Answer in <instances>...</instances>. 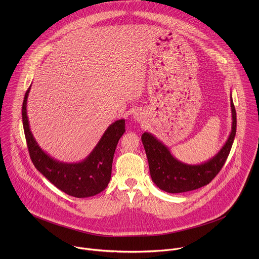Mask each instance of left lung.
<instances>
[{
  "mask_svg": "<svg viewBox=\"0 0 259 259\" xmlns=\"http://www.w3.org/2000/svg\"><path fill=\"white\" fill-rule=\"evenodd\" d=\"M231 133L221 150L200 164H187L177 159L159 140L144 133L142 142L147 153L149 174L155 185L168 193H180L208 185L221 171L236 134V111L230 95Z\"/></svg>",
  "mask_w": 259,
  "mask_h": 259,
  "instance_id": "1",
  "label": "left lung"
}]
</instances>
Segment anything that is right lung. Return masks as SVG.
<instances>
[{"mask_svg":"<svg viewBox=\"0 0 259 259\" xmlns=\"http://www.w3.org/2000/svg\"><path fill=\"white\" fill-rule=\"evenodd\" d=\"M30 90L31 85L24 98L22 117L30 156L36 168L55 186L74 197H90L102 192L111 181L112 158L116 145L125 132V120L121 118L112 122L83 160L63 162L44 151L32 134L27 114Z\"/></svg>","mask_w":259,"mask_h":259,"instance_id":"obj_1","label":"right lung"}]
</instances>
